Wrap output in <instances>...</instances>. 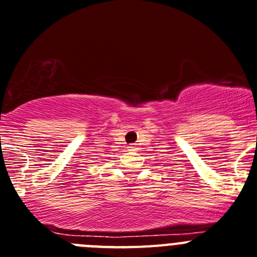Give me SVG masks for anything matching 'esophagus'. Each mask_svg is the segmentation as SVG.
Here are the masks:
<instances>
[{"label": "esophagus", "instance_id": "esophagus-1", "mask_svg": "<svg viewBox=\"0 0 257 257\" xmlns=\"http://www.w3.org/2000/svg\"><path fill=\"white\" fill-rule=\"evenodd\" d=\"M128 150H129V151H135V150H136V146H135V145H129V146H128Z\"/></svg>", "mask_w": 257, "mask_h": 257}]
</instances>
